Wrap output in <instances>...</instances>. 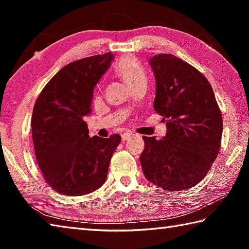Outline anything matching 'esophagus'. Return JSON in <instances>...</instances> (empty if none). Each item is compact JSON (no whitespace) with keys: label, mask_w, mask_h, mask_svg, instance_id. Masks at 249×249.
Masks as SVG:
<instances>
[{"label":"esophagus","mask_w":249,"mask_h":249,"mask_svg":"<svg viewBox=\"0 0 249 249\" xmlns=\"http://www.w3.org/2000/svg\"><path fill=\"white\" fill-rule=\"evenodd\" d=\"M134 134H132V133H124V134H122V141H127L128 138H130L133 136Z\"/></svg>","instance_id":"esophagus-1"}]
</instances>
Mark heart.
I'll return each instance as SVG.
<instances>
[{"label": "heart", "mask_w": 249, "mask_h": 249, "mask_svg": "<svg viewBox=\"0 0 249 249\" xmlns=\"http://www.w3.org/2000/svg\"><path fill=\"white\" fill-rule=\"evenodd\" d=\"M117 77L127 86L130 90L142 81H147V74L144 67L133 56H126L121 59L114 67Z\"/></svg>", "instance_id": "b5f03b06"}]
</instances>
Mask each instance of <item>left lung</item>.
<instances>
[{"label": "left lung", "mask_w": 249, "mask_h": 249, "mask_svg": "<svg viewBox=\"0 0 249 249\" xmlns=\"http://www.w3.org/2000/svg\"><path fill=\"white\" fill-rule=\"evenodd\" d=\"M156 79L154 109L163 116L161 140L144 136L140 157L146 179L167 191L200 182L221 147L222 114L210 82L195 67L171 53L149 60Z\"/></svg>", "instance_id": "8db88e82"}]
</instances>
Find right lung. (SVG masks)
I'll return each mask as SVG.
<instances>
[{"mask_svg": "<svg viewBox=\"0 0 249 249\" xmlns=\"http://www.w3.org/2000/svg\"><path fill=\"white\" fill-rule=\"evenodd\" d=\"M112 53L79 59L60 69L36 100L32 136L41 174L64 196H84L102 187L121 136H89L84 117L91 113L96 83L111 66Z\"/></svg>", "mask_w": 249, "mask_h": 249, "instance_id": "right-lung-1", "label": "right lung"}]
</instances>
